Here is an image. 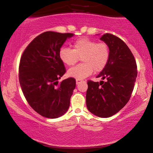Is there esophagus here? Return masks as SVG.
<instances>
[{
  "label": "esophagus",
  "mask_w": 153,
  "mask_h": 153,
  "mask_svg": "<svg viewBox=\"0 0 153 153\" xmlns=\"http://www.w3.org/2000/svg\"><path fill=\"white\" fill-rule=\"evenodd\" d=\"M80 82H82V79H76V84H78Z\"/></svg>",
  "instance_id": "esophagus-1"
}]
</instances>
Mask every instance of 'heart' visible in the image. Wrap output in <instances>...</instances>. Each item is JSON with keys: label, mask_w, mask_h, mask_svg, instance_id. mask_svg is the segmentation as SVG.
<instances>
[{"label": "heart", "mask_w": 153, "mask_h": 153, "mask_svg": "<svg viewBox=\"0 0 153 153\" xmlns=\"http://www.w3.org/2000/svg\"><path fill=\"white\" fill-rule=\"evenodd\" d=\"M59 58L67 66L76 64L82 57L84 62L69 69L68 76L76 79H84L93 71L100 72L107 66L110 58V48L105 42H98L88 38H80L73 44V49L62 47L59 51Z\"/></svg>", "instance_id": "obj_1"}]
</instances>
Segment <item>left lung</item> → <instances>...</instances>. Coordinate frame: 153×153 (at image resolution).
Returning a JSON list of instances; mask_svg holds the SVG:
<instances>
[{
    "instance_id": "obj_1",
    "label": "left lung",
    "mask_w": 153,
    "mask_h": 153,
    "mask_svg": "<svg viewBox=\"0 0 153 153\" xmlns=\"http://www.w3.org/2000/svg\"><path fill=\"white\" fill-rule=\"evenodd\" d=\"M108 44L110 58L98 75L105 81H88V109L100 117H109L119 112L133 92L137 77V65L130 49L120 38L107 33L100 38Z\"/></svg>"
}]
</instances>
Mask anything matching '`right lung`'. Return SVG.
<instances>
[{
    "label": "right lung",
    "instance_id": "right-lung-1",
    "mask_svg": "<svg viewBox=\"0 0 153 153\" xmlns=\"http://www.w3.org/2000/svg\"><path fill=\"white\" fill-rule=\"evenodd\" d=\"M71 33L46 32L31 42L21 56L19 79L28 104L46 118H57L66 112L76 88V79L69 77L59 84L65 74L59 51Z\"/></svg>",
    "mask_w": 153,
    "mask_h": 153
}]
</instances>
